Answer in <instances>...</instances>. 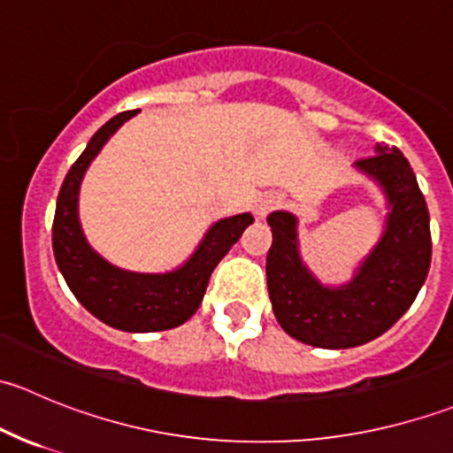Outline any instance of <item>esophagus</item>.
I'll return each instance as SVG.
<instances>
[{
	"instance_id": "esophagus-1",
	"label": "esophagus",
	"mask_w": 453,
	"mask_h": 453,
	"mask_svg": "<svg viewBox=\"0 0 453 453\" xmlns=\"http://www.w3.org/2000/svg\"><path fill=\"white\" fill-rule=\"evenodd\" d=\"M280 205H282V199L278 197V195H267V197L260 199L258 205H256V214H258V217L263 219V217H267V214L272 212V210L280 208Z\"/></svg>"
}]
</instances>
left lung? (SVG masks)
I'll list each match as a JSON object with an SVG mask.
<instances>
[{
  "label": "left lung",
  "instance_id": "obj_1",
  "mask_svg": "<svg viewBox=\"0 0 453 453\" xmlns=\"http://www.w3.org/2000/svg\"><path fill=\"white\" fill-rule=\"evenodd\" d=\"M377 155L355 166L381 186L388 199L386 230L353 280L324 287L300 258L298 219L272 212L267 289L278 324L294 340L318 349H353L386 333L421 291L432 260L425 197L412 166L396 146L377 144Z\"/></svg>",
  "mask_w": 453,
  "mask_h": 453
}]
</instances>
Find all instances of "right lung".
Returning <instances> with one entry per match:
<instances>
[{"label": "right lung", "mask_w": 453, "mask_h": 453, "mask_svg": "<svg viewBox=\"0 0 453 453\" xmlns=\"http://www.w3.org/2000/svg\"><path fill=\"white\" fill-rule=\"evenodd\" d=\"M122 111L91 135L87 149L72 164L57 199L52 223V248L67 287L81 304L100 322L129 333L166 331L184 324L199 309L210 273L230 252L245 227L254 221L250 212L221 219L205 232L195 254L175 272L138 273L107 263L87 243L79 221L81 181L91 159L100 153L129 118Z\"/></svg>", "instance_id": "add662e5"}]
</instances>
